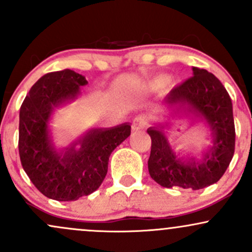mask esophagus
Listing matches in <instances>:
<instances>
[{
  "label": "esophagus",
  "mask_w": 252,
  "mask_h": 252,
  "mask_svg": "<svg viewBox=\"0 0 252 252\" xmlns=\"http://www.w3.org/2000/svg\"><path fill=\"white\" fill-rule=\"evenodd\" d=\"M146 126H147L146 117L137 116V117H135L134 121H132L131 128L134 131H140V130H143Z\"/></svg>",
  "instance_id": "esophagus-1"
}]
</instances>
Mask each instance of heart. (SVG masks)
<instances>
[{
    "label": "heart",
    "mask_w": 252,
    "mask_h": 252,
    "mask_svg": "<svg viewBox=\"0 0 252 252\" xmlns=\"http://www.w3.org/2000/svg\"><path fill=\"white\" fill-rule=\"evenodd\" d=\"M168 80H169V77H167V76L158 77V79L154 82V86H162V85H164V84L168 83Z\"/></svg>",
    "instance_id": "heart-1"
}]
</instances>
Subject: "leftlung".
I'll return each mask as SVG.
<instances>
[{"label": "left lung", "mask_w": 252, "mask_h": 252, "mask_svg": "<svg viewBox=\"0 0 252 252\" xmlns=\"http://www.w3.org/2000/svg\"><path fill=\"white\" fill-rule=\"evenodd\" d=\"M169 108L180 105L186 116L199 118L210 126L212 146L201 160L178 158L162 129L150 126L152 138L148 160L149 174L162 187L201 189L224 175L235 154V121L232 102L226 89L215 74L193 67V77L169 92L164 99Z\"/></svg>", "instance_id": "obj_1"}]
</instances>
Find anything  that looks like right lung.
<instances>
[{
    "label": "right lung",
    "instance_id": "right-lung-1",
    "mask_svg": "<svg viewBox=\"0 0 252 252\" xmlns=\"http://www.w3.org/2000/svg\"><path fill=\"white\" fill-rule=\"evenodd\" d=\"M86 84L85 77L72 70L51 72L32 86L20 109L22 167L43 195L58 201L78 200L94 192L108 173L111 153L131 131L128 123L94 129L68 148L60 152L54 148L48 132L53 108L74 99Z\"/></svg>",
    "mask_w": 252,
    "mask_h": 252
}]
</instances>
